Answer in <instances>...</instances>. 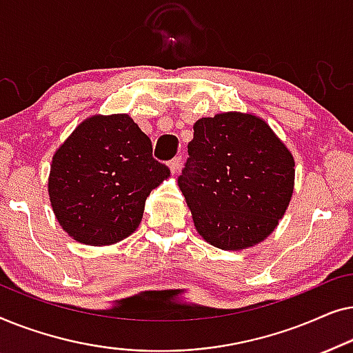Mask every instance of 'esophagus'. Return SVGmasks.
Instances as JSON below:
<instances>
[{
    "mask_svg": "<svg viewBox=\"0 0 353 353\" xmlns=\"http://www.w3.org/2000/svg\"><path fill=\"white\" fill-rule=\"evenodd\" d=\"M181 165V156H176L175 159H172L170 162H168V167H170L172 172H176L178 168Z\"/></svg>",
    "mask_w": 353,
    "mask_h": 353,
    "instance_id": "34e87169",
    "label": "esophagus"
}]
</instances>
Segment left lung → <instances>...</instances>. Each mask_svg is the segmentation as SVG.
<instances>
[{"instance_id": "1", "label": "left lung", "mask_w": 353, "mask_h": 353, "mask_svg": "<svg viewBox=\"0 0 353 353\" xmlns=\"http://www.w3.org/2000/svg\"><path fill=\"white\" fill-rule=\"evenodd\" d=\"M178 178L199 234L219 249L259 244L294 190V159L262 119L228 112L194 123Z\"/></svg>"}]
</instances>
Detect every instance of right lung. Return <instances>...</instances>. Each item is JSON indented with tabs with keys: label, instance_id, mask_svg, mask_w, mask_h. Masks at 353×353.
I'll return each instance as SVG.
<instances>
[{
	"label": "right lung",
	"instance_id": "1",
	"mask_svg": "<svg viewBox=\"0 0 353 353\" xmlns=\"http://www.w3.org/2000/svg\"><path fill=\"white\" fill-rule=\"evenodd\" d=\"M168 175L133 119L94 115L57 149L48 190L52 210L72 238L105 245L138 228L144 201Z\"/></svg>",
	"mask_w": 353,
	"mask_h": 353
}]
</instances>
